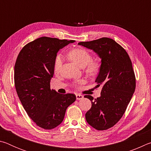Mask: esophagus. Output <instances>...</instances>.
I'll list each match as a JSON object with an SVG mask.
<instances>
[{
	"instance_id": "esophagus-1",
	"label": "esophagus",
	"mask_w": 151,
	"mask_h": 151,
	"mask_svg": "<svg viewBox=\"0 0 151 151\" xmlns=\"http://www.w3.org/2000/svg\"><path fill=\"white\" fill-rule=\"evenodd\" d=\"M76 99L77 100H81V99H83V95H82V94H76Z\"/></svg>"
}]
</instances>
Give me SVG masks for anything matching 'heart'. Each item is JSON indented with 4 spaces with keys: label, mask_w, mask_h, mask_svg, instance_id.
I'll return each mask as SVG.
<instances>
[{
    "label": "heart",
    "mask_w": 151,
    "mask_h": 151,
    "mask_svg": "<svg viewBox=\"0 0 151 151\" xmlns=\"http://www.w3.org/2000/svg\"><path fill=\"white\" fill-rule=\"evenodd\" d=\"M68 57L73 61L79 67H85V72L88 76H94L99 73L100 65L96 61L92 60V57L90 53L84 48H77L71 50L68 53ZM63 64V57L61 55H58L56 57L54 63V70L58 73L60 70ZM83 81H79L78 83L81 84Z\"/></svg>",
    "instance_id": "b5f03b06"
}]
</instances>
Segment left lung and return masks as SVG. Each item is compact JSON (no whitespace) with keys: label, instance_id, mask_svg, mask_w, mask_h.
I'll use <instances>...</instances> for the list:
<instances>
[{"label":"left lung","instance_id":"1","mask_svg":"<svg viewBox=\"0 0 151 151\" xmlns=\"http://www.w3.org/2000/svg\"><path fill=\"white\" fill-rule=\"evenodd\" d=\"M78 44L94 50L101 58L100 71L96 78V88L101 86V96L91 101L85 118L98 131L115 125L123 116L136 87V78L129 55L113 39L103 37Z\"/></svg>","mask_w":151,"mask_h":151}]
</instances>
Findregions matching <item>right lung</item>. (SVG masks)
<instances>
[{
  "instance_id": "add662e5",
  "label": "right lung",
  "mask_w": 151,
  "mask_h": 151,
  "mask_svg": "<svg viewBox=\"0 0 151 151\" xmlns=\"http://www.w3.org/2000/svg\"><path fill=\"white\" fill-rule=\"evenodd\" d=\"M75 40L40 37L20 50L14 65V85L20 102L37 126L52 129L63 122L74 94H59L50 89L57 53Z\"/></svg>"
}]
</instances>
